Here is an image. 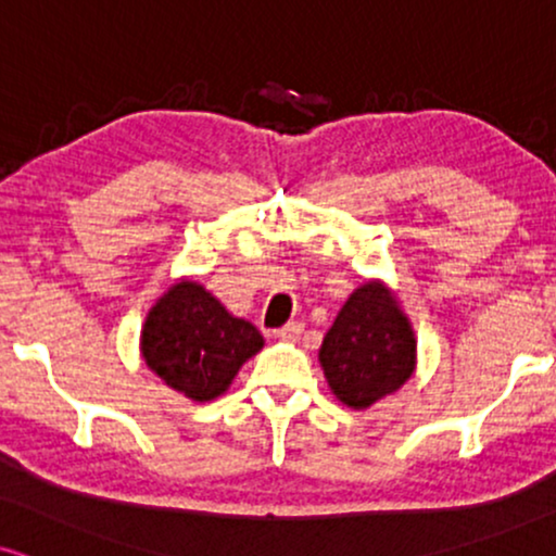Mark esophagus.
<instances>
[{"label":"esophagus","instance_id":"1","mask_svg":"<svg viewBox=\"0 0 556 556\" xmlns=\"http://www.w3.org/2000/svg\"><path fill=\"white\" fill-rule=\"evenodd\" d=\"M274 337L282 339V342H298V339L303 337V324H295V320H292V324H287L282 329L274 331Z\"/></svg>","mask_w":556,"mask_h":556}]
</instances>
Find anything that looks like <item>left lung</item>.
<instances>
[{
    "label": "left lung",
    "instance_id": "1",
    "mask_svg": "<svg viewBox=\"0 0 556 556\" xmlns=\"http://www.w3.org/2000/svg\"><path fill=\"white\" fill-rule=\"evenodd\" d=\"M331 393L354 412L393 396L417 370V337L396 292L367 279L346 298L318 350Z\"/></svg>",
    "mask_w": 556,
    "mask_h": 556
}]
</instances>
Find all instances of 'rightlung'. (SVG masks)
<instances>
[{
	"label": "right lung",
	"instance_id": "1",
	"mask_svg": "<svg viewBox=\"0 0 556 556\" xmlns=\"http://www.w3.org/2000/svg\"><path fill=\"white\" fill-rule=\"evenodd\" d=\"M264 350L251 320L232 316L204 285L180 277L147 311L139 354L155 376L206 404L230 388L238 370Z\"/></svg>",
	"mask_w": 556,
	"mask_h": 556
}]
</instances>
